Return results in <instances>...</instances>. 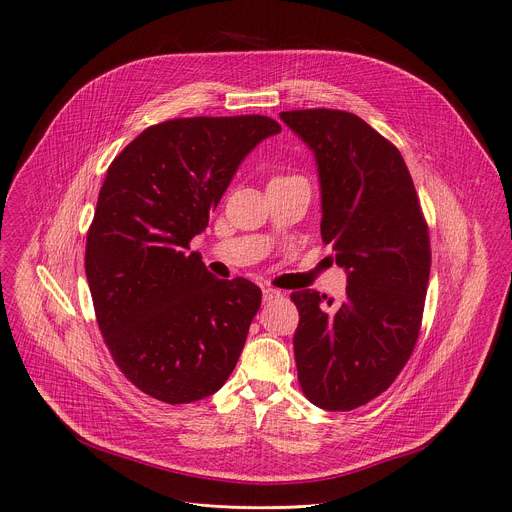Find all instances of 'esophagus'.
Segmentation results:
<instances>
[{
	"instance_id": "34e87169",
	"label": "esophagus",
	"mask_w": 512,
	"mask_h": 512,
	"mask_svg": "<svg viewBox=\"0 0 512 512\" xmlns=\"http://www.w3.org/2000/svg\"><path fill=\"white\" fill-rule=\"evenodd\" d=\"M276 298H280V290H276V288H263V302H271V300H276Z\"/></svg>"
}]
</instances>
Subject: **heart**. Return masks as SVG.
<instances>
[{
  "mask_svg": "<svg viewBox=\"0 0 512 512\" xmlns=\"http://www.w3.org/2000/svg\"><path fill=\"white\" fill-rule=\"evenodd\" d=\"M282 179H292V177H278V179H274V181H282Z\"/></svg>",
  "mask_w": 512,
  "mask_h": 512,
  "instance_id": "b5f03b06",
  "label": "heart"
}]
</instances>
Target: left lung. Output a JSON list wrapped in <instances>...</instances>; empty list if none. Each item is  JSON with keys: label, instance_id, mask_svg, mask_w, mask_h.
Returning a JSON list of instances; mask_svg holds the SVG:
<instances>
[{"label": "left lung", "instance_id": "1", "mask_svg": "<svg viewBox=\"0 0 512 512\" xmlns=\"http://www.w3.org/2000/svg\"><path fill=\"white\" fill-rule=\"evenodd\" d=\"M321 183V236L346 269L342 302L292 292L298 383L311 403L350 412L391 387L410 360L430 276V236L399 150L354 113L284 111Z\"/></svg>", "mask_w": 512, "mask_h": 512}]
</instances>
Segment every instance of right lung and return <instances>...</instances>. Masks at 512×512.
<instances>
[{
  "instance_id": "obj_1",
  "label": "right lung",
  "mask_w": 512,
  "mask_h": 512,
  "mask_svg": "<svg viewBox=\"0 0 512 512\" xmlns=\"http://www.w3.org/2000/svg\"><path fill=\"white\" fill-rule=\"evenodd\" d=\"M280 131L263 115L170 119L144 129L107 170L86 234V278L115 364L158 401L216 393L245 348L261 290L214 278L189 243L238 164Z\"/></svg>"
}]
</instances>
